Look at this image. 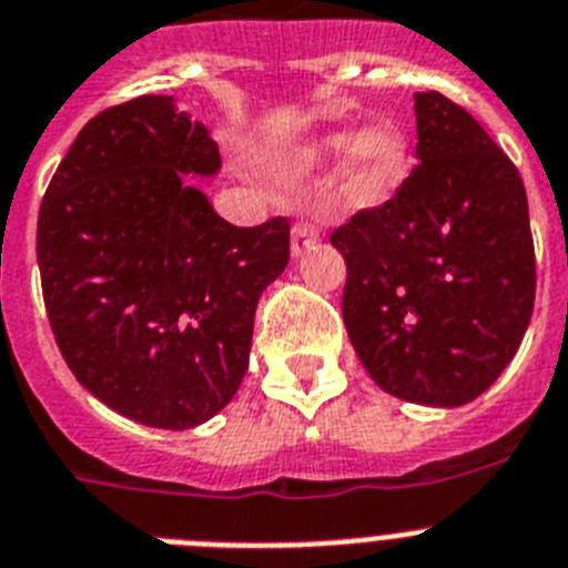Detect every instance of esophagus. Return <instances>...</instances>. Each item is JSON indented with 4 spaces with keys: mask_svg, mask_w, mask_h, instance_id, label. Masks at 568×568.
Instances as JSON below:
<instances>
[{
    "mask_svg": "<svg viewBox=\"0 0 568 568\" xmlns=\"http://www.w3.org/2000/svg\"><path fill=\"white\" fill-rule=\"evenodd\" d=\"M320 240V229L308 220H297L294 229H291V254H303V251L312 248Z\"/></svg>",
    "mask_w": 568,
    "mask_h": 568,
    "instance_id": "34e87169",
    "label": "esophagus"
}]
</instances>
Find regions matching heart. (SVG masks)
<instances>
[{"label":"heart","instance_id":"1","mask_svg":"<svg viewBox=\"0 0 568 568\" xmlns=\"http://www.w3.org/2000/svg\"><path fill=\"white\" fill-rule=\"evenodd\" d=\"M345 151L343 196L352 205H377L397 191L408 171V134L397 122L379 120L357 136L334 134L308 151L312 160Z\"/></svg>","mask_w":568,"mask_h":568}]
</instances>
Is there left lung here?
<instances>
[{"instance_id":"obj_1","label":"left lung","mask_w":568,"mask_h":568,"mask_svg":"<svg viewBox=\"0 0 568 568\" xmlns=\"http://www.w3.org/2000/svg\"><path fill=\"white\" fill-rule=\"evenodd\" d=\"M417 165L332 231L343 323L383 392L463 406L500 377L535 308L529 202L515 162L437 91L414 97Z\"/></svg>"}]
</instances>
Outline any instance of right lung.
I'll use <instances>...</instances> for the list:
<instances>
[{
	"label": "right lung",
	"instance_id": "right-lung-1",
	"mask_svg": "<svg viewBox=\"0 0 568 568\" xmlns=\"http://www.w3.org/2000/svg\"><path fill=\"white\" fill-rule=\"evenodd\" d=\"M220 151L171 97L145 93L79 131L39 205L42 297L73 377L154 428H194L248 368L254 312L288 263V220L236 229L182 174Z\"/></svg>",
	"mask_w": 568,
	"mask_h": 568
}]
</instances>
